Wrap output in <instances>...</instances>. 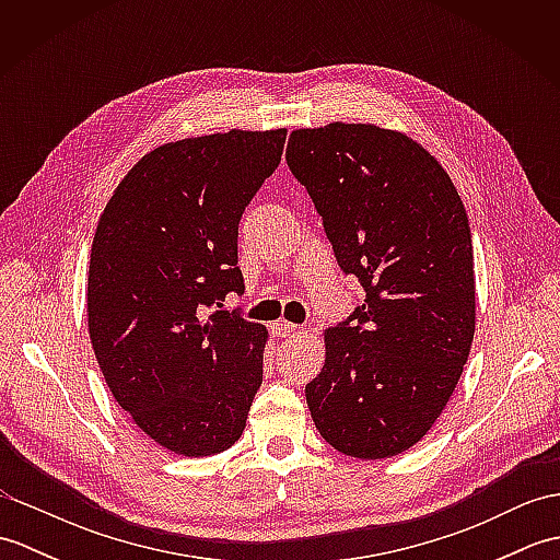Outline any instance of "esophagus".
<instances>
[{
  "label": "esophagus",
  "instance_id": "obj_1",
  "mask_svg": "<svg viewBox=\"0 0 560 560\" xmlns=\"http://www.w3.org/2000/svg\"><path fill=\"white\" fill-rule=\"evenodd\" d=\"M299 329H301L299 325L287 323V319H281V323H273V335H277V337H291Z\"/></svg>",
  "mask_w": 560,
  "mask_h": 560
}]
</instances>
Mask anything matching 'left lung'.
<instances>
[{"instance_id":"obj_1","label":"left lung","mask_w":560,"mask_h":560,"mask_svg":"<svg viewBox=\"0 0 560 560\" xmlns=\"http://www.w3.org/2000/svg\"><path fill=\"white\" fill-rule=\"evenodd\" d=\"M287 163L323 217L341 271L365 293L327 329L307 407L343 455L395 457L435 423L471 349L467 211L431 153L389 129H299Z\"/></svg>"}]
</instances>
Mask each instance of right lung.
<instances>
[{"mask_svg": "<svg viewBox=\"0 0 560 560\" xmlns=\"http://www.w3.org/2000/svg\"><path fill=\"white\" fill-rule=\"evenodd\" d=\"M287 129L183 139L141 159L98 221L89 335L117 404L175 455L245 431L267 329L223 299L245 291L237 225L277 171Z\"/></svg>", "mask_w": 560, "mask_h": 560, "instance_id": "add662e5", "label": "right lung"}]
</instances>
